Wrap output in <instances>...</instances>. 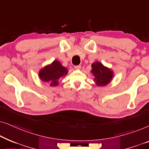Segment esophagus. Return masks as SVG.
<instances>
[{"instance_id":"obj_1","label":"esophagus","mask_w":149,"mask_h":149,"mask_svg":"<svg viewBox=\"0 0 149 149\" xmlns=\"http://www.w3.org/2000/svg\"><path fill=\"white\" fill-rule=\"evenodd\" d=\"M81 65H77V66H74V68L77 69V70H79V69H81Z\"/></svg>"}]
</instances>
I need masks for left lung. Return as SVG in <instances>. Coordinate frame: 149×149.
I'll return each mask as SVG.
<instances>
[{"label":"left lung","mask_w":149,"mask_h":149,"mask_svg":"<svg viewBox=\"0 0 149 149\" xmlns=\"http://www.w3.org/2000/svg\"><path fill=\"white\" fill-rule=\"evenodd\" d=\"M91 66V72L94 75V81L96 82V84L98 86H104L109 84L113 78V72L100 62L93 63Z\"/></svg>","instance_id":"8db88e82"}]
</instances>
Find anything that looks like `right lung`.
Returning <instances> with one entry per match:
<instances>
[{"mask_svg":"<svg viewBox=\"0 0 149 149\" xmlns=\"http://www.w3.org/2000/svg\"><path fill=\"white\" fill-rule=\"evenodd\" d=\"M68 73L66 68L62 66L58 61L55 60L51 65L47 66L40 70L39 77L43 82L49 83L51 86L58 85L59 79Z\"/></svg>","mask_w":149,"mask_h":149,"instance_id":"obj_1","label":"right lung"}]
</instances>
